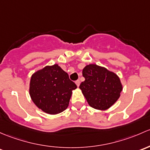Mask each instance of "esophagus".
<instances>
[{
	"label": "esophagus",
	"mask_w": 150,
	"mask_h": 150,
	"mask_svg": "<svg viewBox=\"0 0 150 150\" xmlns=\"http://www.w3.org/2000/svg\"><path fill=\"white\" fill-rule=\"evenodd\" d=\"M75 83H76V84L77 86H79L80 85V81H79V80H77V81H76Z\"/></svg>",
	"instance_id": "34e87169"
}]
</instances>
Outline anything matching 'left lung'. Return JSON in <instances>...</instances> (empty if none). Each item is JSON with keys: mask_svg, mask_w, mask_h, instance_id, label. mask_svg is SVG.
<instances>
[{"mask_svg": "<svg viewBox=\"0 0 150 150\" xmlns=\"http://www.w3.org/2000/svg\"><path fill=\"white\" fill-rule=\"evenodd\" d=\"M82 75L85 80L79 89L89 106L105 110L118 100L123 85L116 74L103 66L89 64L83 69Z\"/></svg>", "mask_w": 150, "mask_h": 150, "instance_id": "1", "label": "left lung"}]
</instances>
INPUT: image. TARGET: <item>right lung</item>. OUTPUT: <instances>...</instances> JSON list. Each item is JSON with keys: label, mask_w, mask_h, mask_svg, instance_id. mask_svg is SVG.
Listing matches in <instances>:
<instances>
[{"label": "right lung", "mask_w": 150, "mask_h": 150, "mask_svg": "<svg viewBox=\"0 0 150 150\" xmlns=\"http://www.w3.org/2000/svg\"><path fill=\"white\" fill-rule=\"evenodd\" d=\"M77 88L58 64L46 66L32 75L29 95L40 110L56 115L68 108L72 92Z\"/></svg>", "instance_id": "1"}]
</instances>
